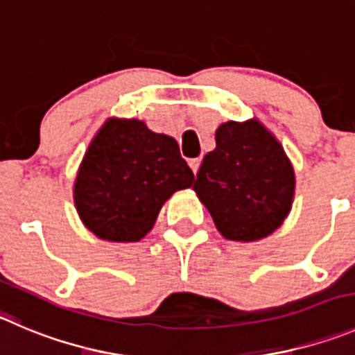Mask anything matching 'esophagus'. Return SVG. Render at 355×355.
Returning <instances> with one entry per match:
<instances>
[{"mask_svg": "<svg viewBox=\"0 0 355 355\" xmlns=\"http://www.w3.org/2000/svg\"><path fill=\"white\" fill-rule=\"evenodd\" d=\"M200 164H201V159H200V157H196V159H191V161H189V166L193 168L194 175H196V173H198V170H200Z\"/></svg>", "mask_w": 355, "mask_h": 355, "instance_id": "esophagus-1", "label": "esophagus"}]
</instances>
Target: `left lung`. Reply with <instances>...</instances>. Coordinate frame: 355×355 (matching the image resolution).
<instances>
[{"label": "left lung", "instance_id": "left-lung-1", "mask_svg": "<svg viewBox=\"0 0 355 355\" xmlns=\"http://www.w3.org/2000/svg\"><path fill=\"white\" fill-rule=\"evenodd\" d=\"M194 191L218 233L256 241L282 226L294 198V170L284 147L256 119L224 122L215 131Z\"/></svg>", "mask_w": 355, "mask_h": 355}]
</instances>
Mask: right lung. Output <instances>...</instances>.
<instances>
[{
	"instance_id": "1",
	"label": "right lung",
	"mask_w": 355,
	"mask_h": 355,
	"mask_svg": "<svg viewBox=\"0 0 355 355\" xmlns=\"http://www.w3.org/2000/svg\"><path fill=\"white\" fill-rule=\"evenodd\" d=\"M193 182L175 138L138 119H108L82 159L73 198L84 226L98 238L140 241L164 201Z\"/></svg>"
}]
</instances>
